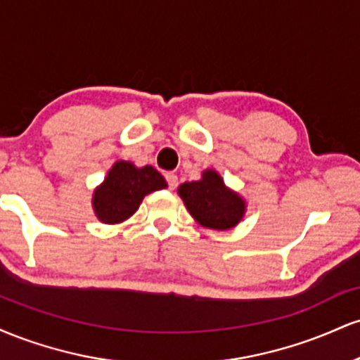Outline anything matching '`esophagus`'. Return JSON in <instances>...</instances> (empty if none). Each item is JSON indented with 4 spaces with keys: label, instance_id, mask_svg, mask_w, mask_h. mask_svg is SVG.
I'll list each match as a JSON object with an SVG mask.
<instances>
[{
    "label": "esophagus",
    "instance_id": "1",
    "mask_svg": "<svg viewBox=\"0 0 360 360\" xmlns=\"http://www.w3.org/2000/svg\"><path fill=\"white\" fill-rule=\"evenodd\" d=\"M166 179H167L169 189H176V186H177V176L172 174V172H167Z\"/></svg>",
    "mask_w": 360,
    "mask_h": 360
}]
</instances>
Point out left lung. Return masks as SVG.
I'll list each match as a JSON object with an SVG mask.
<instances>
[{
	"mask_svg": "<svg viewBox=\"0 0 360 360\" xmlns=\"http://www.w3.org/2000/svg\"><path fill=\"white\" fill-rule=\"evenodd\" d=\"M177 194L189 214L205 229L230 230L245 217V198L229 188L214 169H205L201 179L181 184Z\"/></svg>",
	"mask_w": 360,
	"mask_h": 360,
	"instance_id": "8db88e82",
	"label": "left lung"
}]
</instances>
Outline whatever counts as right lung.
Here are the masks:
<instances>
[{"mask_svg": "<svg viewBox=\"0 0 360 360\" xmlns=\"http://www.w3.org/2000/svg\"><path fill=\"white\" fill-rule=\"evenodd\" d=\"M166 188V179L155 167H137L130 160H117L105 181L94 188L91 205L101 223L118 225L137 212L147 194Z\"/></svg>", "mask_w": 360, "mask_h": 360, "instance_id": "obj_1", "label": "right lung"}]
</instances>
